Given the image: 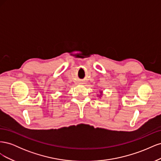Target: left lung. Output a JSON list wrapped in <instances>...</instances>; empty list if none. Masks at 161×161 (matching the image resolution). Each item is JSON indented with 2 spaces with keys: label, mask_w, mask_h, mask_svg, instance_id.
I'll return each mask as SVG.
<instances>
[{
  "label": "left lung",
  "mask_w": 161,
  "mask_h": 161,
  "mask_svg": "<svg viewBox=\"0 0 161 161\" xmlns=\"http://www.w3.org/2000/svg\"><path fill=\"white\" fill-rule=\"evenodd\" d=\"M102 94H103V91H101V92H100V95H99V97H100V96H101V95H102Z\"/></svg>",
  "instance_id": "left-lung-1"
}]
</instances>
